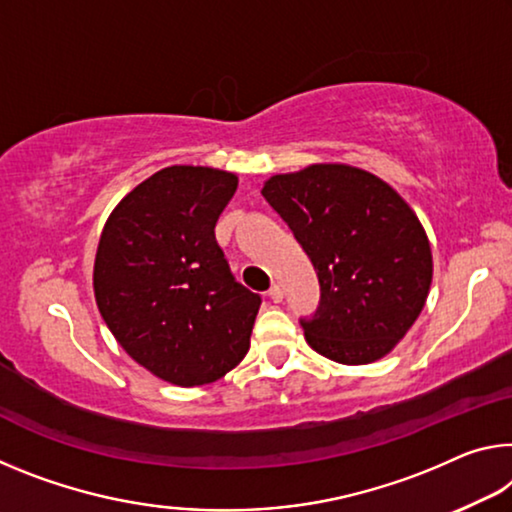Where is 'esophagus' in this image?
I'll return each mask as SVG.
<instances>
[{"mask_svg": "<svg viewBox=\"0 0 512 512\" xmlns=\"http://www.w3.org/2000/svg\"><path fill=\"white\" fill-rule=\"evenodd\" d=\"M269 298L273 300V303H280V300H282V287L280 285H271Z\"/></svg>", "mask_w": 512, "mask_h": 512, "instance_id": "34e87169", "label": "esophagus"}]
</instances>
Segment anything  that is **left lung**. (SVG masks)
Wrapping results in <instances>:
<instances>
[{"instance_id":"left-lung-1","label":"left lung","mask_w":512,"mask_h":512,"mask_svg":"<svg viewBox=\"0 0 512 512\" xmlns=\"http://www.w3.org/2000/svg\"><path fill=\"white\" fill-rule=\"evenodd\" d=\"M262 196L319 278V307L300 319L307 344L339 364H369L392 351L433 280L431 246L405 200L376 175L342 164L275 175Z\"/></svg>"}]
</instances>
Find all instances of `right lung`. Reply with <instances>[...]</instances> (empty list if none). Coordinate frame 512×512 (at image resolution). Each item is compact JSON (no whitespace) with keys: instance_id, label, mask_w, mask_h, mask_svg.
Segmentation results:
<instances>
[{"instance_id":"obj_1","label":"right lung","mask_w":512,"mask_h":512,"mask_svg":"<svg viewBox=\"0 0 512 512\" xmlns=\"http://www.w3.org/2000/svg\"><path fill=\"white\" fill-rule=\"evenodd\" d=\"M237 177L170 166L120 200L95 257V300L118 344L180 387L223 378L248 353L262 298L234 278L216 221Z\"/></svg>"}]
</instances>
